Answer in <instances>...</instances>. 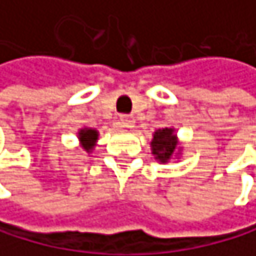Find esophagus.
Masks as SVG:
<instances>
[{
    "mask_svg": "<svg viewBox=\"0 0 256 256\" xmlns=\"http://www.w3.org/2000/svg\"><path fill=\"white\" fill-rule=\"evenodd\" d=\"M134 124H135L134 116L124 115V116L120 118V127H122V129H130V127H134Z\"/></svg>",
    "mask_w": 256,
    "mask_h": 256,
    "instance_id": "esophagus-1",
    "label": "esophagus"
}]
</instances>
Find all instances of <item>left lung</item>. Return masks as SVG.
I'll use <instances>...</instances> for the list:
<instances>
[{
	"label": "left lung",
	"mask_w": 256,
	"mask_h": 256,
	"mask_svg": "<svg viewBox=\"0 0 256 256\" xmlns=\"http://www.w3.org/2000/svg\"><path fill=\"white\" fill-rule=\"evenodd\" d=\"M177 136L174 134V129L171 127H164L154 132V138L150 141L152 154L156 158L162 163H168L172 156L177 154Z\"/></svg>",
	"instance_id": "obj_1"
}]
</instances>
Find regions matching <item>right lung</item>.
Masks as SVG:
<instances>
[{
  "label": "right lung",
  "instance_id": "obj_1",
  "mask_svg": "<svg viewBox=\"0 0 256 256\" xmlns=\"http://www.w3.org/2000/svg\"><path fill=\"white\" fill-rule=\"evenodd\" d=\"M98 130L90 129V127H84V129L79 130V140L82 143V149L85 152H92V149L96 146V141H98Z\"/></svg>",
  "mask_w": 256,
  "mask_h": 256
}]
</instances>
